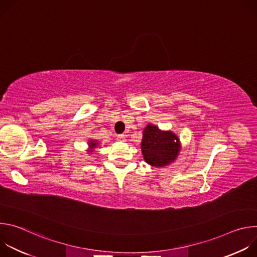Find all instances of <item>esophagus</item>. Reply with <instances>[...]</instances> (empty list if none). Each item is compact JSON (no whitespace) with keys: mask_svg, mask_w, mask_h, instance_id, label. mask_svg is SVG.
Returning <instances> with one entry per match:
<instances>
[{"mask_svg":"<svg viewBox=\"0 0 257 257\" xmlns=\"http://www.w3.org/2000/svg\"><path fill=\"white\" fill-rule=\"evenodd\" d=\"M117 139H118V140H120V141H124V139H125V135H124V134H119V135L117 136Z\"/></svg>","mask_w":257,"mask_h":257,"instance_id":"34e87169","label":"esophagus"}]
</instances>
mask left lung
<instances>
[{
	"mask_svg": "<svg viewBox=\"0 0 257 257\" xmlns=\"http://www.w3.org/2000/svg\"><path fill=\"white\" fill-rule=\"evenodd\" d=\"M141 150L145 162L164 167L175 161L180 151L178 137L171 131H161L154 125H148L143 131Z\"/></svg>",
	"mask_w": 257,
	"mask_h": 257,
	"instance_id": "left-lung-1",
	"label": "left lung"
}]
</instances>
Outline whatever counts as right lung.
Returning a JSON list of instances; mask_svg holds the SVG:
<instances>
[{
    "instance_id": "right-lung-1",
    "label": "right lung",
    "mask_w": 257,
    "mask_h": 257,
    "mask_svg": "<svg viewBox=\"0 0 257 257\" xmlns=\"http://www.w3.org/2000/svg\"><path fill=\"white\" fill-rule=\"evenodd\" d=\"M96 144H97V143H96L95 141H90V142H89V146H90L91 149H92V148H94V146H95Z\"/></svg>"
}]
</instances>
